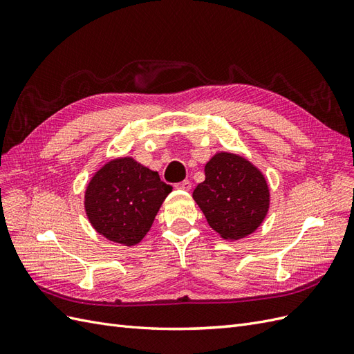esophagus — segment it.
Masks as SVG:
<instances>
[{"instance_id":"1","label":"esophagus","mask_w":354,"mask_h":354,"mask_svg":"<svg viewBox=\"0 0 354 354\" xmlns=\"http://www.w3.org/2000/svg\"><path fill=\"white\" fill-rule=\"evenodd\" d=\"M176 189H180V190H190L192 189V183L189 180H183L180 181V183L176 185Z\"/></svg>"}]
</instances>
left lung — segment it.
<instances>
[{
    "label": "left lung",
    "mask_w": 354,
    "mask_h": 354,
    "mask_svg": "<svg viewBox=\"0 0 354 354\" xmlns=\"http://www.w3.org/2000/svg\"><path fill=\"white\" fill-rule=\"evenodd\" d=\"M194 199L221 238L236 241L252 233L269 209V187L251 162L233 153H217L205 165V180Z\"/></svg>",
    "instance_id": "left-lung-1"
}]
</instances>
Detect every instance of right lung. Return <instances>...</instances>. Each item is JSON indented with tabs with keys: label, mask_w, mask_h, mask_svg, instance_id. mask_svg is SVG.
I'll return each mask as SVG.
<instances>
[{
	"label": "right lung",
	"mask_w": 354,
	"mask_h": 354,
	"mask_svg": "<svg viewBox=\"0 0 354 354\" xmlns=\"http://www.w3.org/2000/svg\"><path fill=\"white\" fill-rule=\"evenodd\" d=\"M171 190L156 171L131 158L113 159L91 178L85 211L106 239L131 246L145 238Z\"/></svg>",
	"instance_id": "1"
}]
</instances>
